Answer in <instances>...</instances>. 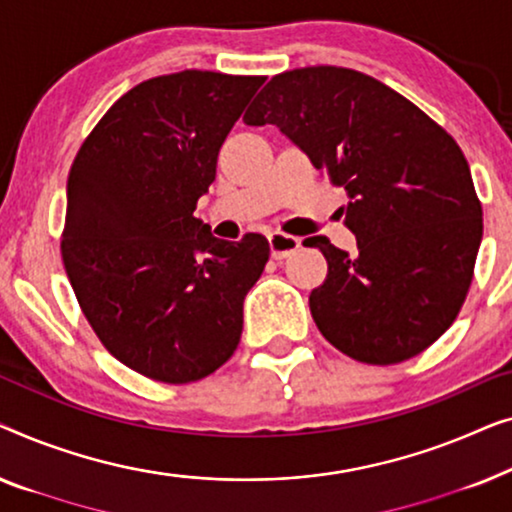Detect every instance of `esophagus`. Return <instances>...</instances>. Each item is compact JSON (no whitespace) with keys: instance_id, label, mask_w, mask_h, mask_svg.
I'll return each instance as SVG.
<instances>
[{"instance_id":"34e87169","label":"esophagus","mask_w":512,"mask_h":512,"mask_svg":"<svg viewBox=\"0 0 512 512\" xmlns=\"http://www.w3.org/2000/svg\"><path fill=\"white\" fill-rule=\"evenodd\" d=\"M269 248H271V255L276 259L290 257L299 250V239H297V236H290V234H283V232H271L269 234Z\"/></svg>"}]
</instances>
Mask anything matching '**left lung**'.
Returning <instances> with one entry per match:
<instances>
[{
  "label": "left lung",
  "instance_id": "8db88e82",
  "mask_svg": "<svg viewBox=\"0 0 512 512\" xmlns=\"http://www.w3.org/2000/svg\"><path fill=\"white\" fill-rule=\"evenodd\" d=\"M276 125L343 185L357 253L311 236L329 271L311 292L322 336L366 364H397L455 322L482 241V208L455 139L385 83L343 67L273 76L243 115Z\"/></svg>",
  "mask_w": 512,
  "mask_h": 512
}]
</instances>
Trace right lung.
Segmentation results:
<instances>
[{
	"mask_svg": "<svg viewBox=\"0 0 512 512\" xmlns=\"http://www.w3.org/2000/svg\"><path fill=\"white\" fill-rule=\"evenodd\" d=\"M264 81L199 69L143 81L104 113L71 164L69 283L104 348L160 383L208 376L241 341L243 299L269 241L215 239L194 208Z\"/></svg>",
	"mask_w": 512,
	"mask_h": 512,
	"instance_id": "obj_1",
	"label": "right lung"
}]
</instances>
